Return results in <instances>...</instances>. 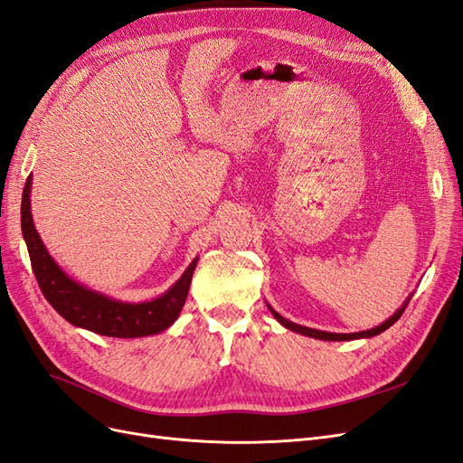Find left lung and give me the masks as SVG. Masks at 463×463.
I'll list each match as a JSON object with an SVG mask.
<instances>
[{"instance_id": "1", "label": "left lung", "mask_w": 463, "mask_h": 463, "mask_svg": "<svg viewBox=\"0 0 463 463\" xmlns=\"http://www.w3.org/2000/svg\"><path fill=\"white\" fill-rule=\"evenodd\" d=\"M411 298V296H410ZM410 298L408 300L404 302V306H402L392 317H389L386 319L384 323H381L379 326H375V329H369V331H362V333H350V335H340V333H326V331H317V329H309V326H302V325H296V323H292V321H288V319H285L282 316H279V313L267 304V307L271 309V313L275 316V319L280 323V325H285L287 329H290V331H294V333H300V335H306V336H311V338H319V340H354V338H371V336H377V335H381L383 331H386L389 329V326H392L400 317H402V313H404V309H406V306H408V302H410Z\"/></svg>"}]
</instances>
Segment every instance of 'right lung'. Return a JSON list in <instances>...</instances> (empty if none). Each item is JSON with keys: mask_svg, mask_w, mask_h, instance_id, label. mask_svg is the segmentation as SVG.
<instances>
[{"mask_svg": "<svg viewBox=\"0 0 463 463\" xmlns=\"http://www.w3.org/2000/svg\"><path fill=\"white\" fill-rule=\"evenodd\" d=\"M33 176L26 178L21 202V229L31 256L33 271L42 294L52 307L71 325L103 336L137 338L165 331L181 313L190 290V280L198 265L194 260L175 285L156 300L128 304L99 294L69 279L43 246L31 213Z\"/></svg>", "mask_w": 463, "mask_h": 463, "instance_id": "add662e5", "label": "right lung"}]
</instances>
